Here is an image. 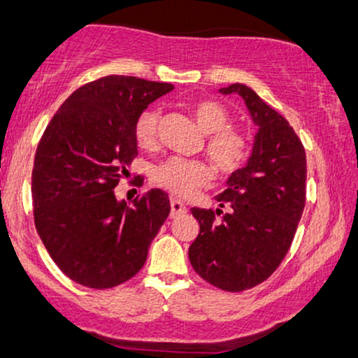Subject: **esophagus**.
I'll use <instances>...</instances> for the list:
<instances>
[{
	"mask_svg": "<svg viewBox=\"0 0 358 358\" xmlns=\"http://www.w3.org/2000/svg\"><path fill=\"white\" fill-rule=\"evenodd\" d=\"M186 213H187L186 204H184V202H180L179 199H174V197H172L171 199V217L172 219L179 217V215H184Z\"/></svg>",
	"mask_w": 358,
	"mask_h": 358,
	"instance_id": "1",
	"label": "esophagus"
}]
</instances>
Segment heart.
I'll return each instance as SVG.
<instances>
[{
	"mask_svg": "<svg viewBox=\"0 0 358 358\" xmlns=\"http://www.w3.org/2000/svg\"><path fill=\"white\" fill-rule=\"evenodd\" d=\"M199 129L207 134L206 152L215 169L232 174L245 164L250 144L244 132L231 129V117L224 106L202 101L192 109ZM157 109H145L136 119L134 139L141 149H152L157 141ZM154 184L179 197L192 196L197 189L209 184L210 169L197 159L172 156L152 169Z\"/></svg>",
	"mask_w": 358,
	"mask_h": 358,
	"instance_id": "b5f03b06",
	"label": "heart"
}]
</instances>
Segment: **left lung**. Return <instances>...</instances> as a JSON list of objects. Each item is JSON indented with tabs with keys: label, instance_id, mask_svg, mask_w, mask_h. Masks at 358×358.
I'll return each instance as SVG.
<instances>
[{
	"label": "left lung",
	"instance_id": "obj_1",
	"mask_svg": "<svg viewBox=\"0 0 358 358\" xmlns=\"http://www.w3.org/2000/svg\"><path fill=\"white\" fill-rule=\"evenodd\" d=\"M219 92L244 99L257 134L247 164L232 172L217 196L220 209H191L199 236L189 260L209 284L242 292L268 279L289 252L306 207L307 159L289 121L249 86L236 83Z\"/></svg>",
	"mask_w": 358,
	"mask_h": 358
}]
</instances>
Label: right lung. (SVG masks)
<instances>
[{"label": "right lung", "mask_w": 358, "mask_h": 358, "mask_svg": "<svg viewBox=\"0 0 358 358\" xmlns=\"http://www.w3.org/2000/svg\"><path fill=\"white\" fill-rule=\"evenodd\" d=\"M167 83L106 76L74 91L44 131L34 157V226L56 266L90 289L134 277L171 213L169 197L151 189L131 204L114 189L138 156L134 124Z\"/></svg>", "instance_id": "1"}]
</instances>
